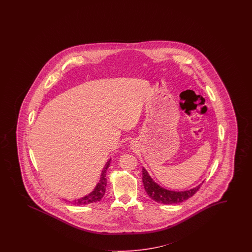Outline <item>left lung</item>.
Returning a JSON list of instances; mask_svg holds the SVG:
<instances>
[{
  "label": "left lung",
  "mask_w": 252,
  "mask_h": 252,
  "mask_svg": "<svg viewBox=\"0 0 252 252\" xmlns=\"http://www.w3.org/2000/svg\"><path fill=\"white\" fill-rule=\"evenodd\" d=\"M142 182L149 197L156 202L162 204H175L183 202L191 198L199 189L201 184L203 183L202 182L189 190H169L156 183L144 167L142 168Z\"/></svg>",
  "instance_id": "1"
}]
</instances>
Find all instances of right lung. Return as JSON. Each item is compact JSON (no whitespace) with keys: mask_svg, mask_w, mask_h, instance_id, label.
<instances>
[{"mask_svg":"<svg viewBox=\"0 0 252 252\" xmlns=\"http://www.w3.org/2000/svg\"><path fill=\"white\" fill-rule=\"evenodd\" d=\"M110 163H111V159L107 161L105 166L103 167V170L101 171L99 183L96 185L94 189L90 194L84 196L83 198H77V199H75V200L72 201L75 205L91 204V203L99 201L102 198V197L105 194V190H106V171L110 166Z\"/></svg>","mask_w":252,"mask_h":252,"instance_id":"obj_1","label":"right lung"}]
</instances>
